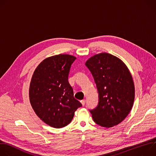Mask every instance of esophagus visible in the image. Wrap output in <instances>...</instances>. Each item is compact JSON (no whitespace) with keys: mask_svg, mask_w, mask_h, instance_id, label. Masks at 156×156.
<instances>
[{"mask_svg":"<svg viewBox=\"0 0 156 156\" xmlns=\"http://www.w3.org/2000/svg\"><path fill=\"white\" fill-rule=\"evenodd\" d=\"M85 102H86V101H85V100H81V103L82 104V105H83V106L84 105Z\"/></svg>","mask_w":156,"mask_h":156,"instance_id":"esophagus-1","label":"esophagus"}]
</instances>
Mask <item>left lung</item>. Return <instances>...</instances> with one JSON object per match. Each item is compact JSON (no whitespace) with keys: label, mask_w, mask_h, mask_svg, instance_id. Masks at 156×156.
Segmentation results:
<instances>
[{"label":"left lung","mask_w":156,"mask_h":156,"mask_svg":"<svg viewBox=\"0 0 156 156\" xmlns=\"http://www.w3.org/2000/svg\"><path fill=\"white\" fill-rule=\"evenodd\" d=\"M85 65L94 78L99 94L98 105L90 110L93 120L105 128L119 124L129 113L135 100V85L127 66L108 53L91 57Z\"/></svg>","instance_id":"obj_1"}]
</instances>
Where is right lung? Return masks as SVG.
Returning <instances> with one entry per match:
<instances>
[{"instance_id": "right-lung-1", "label": "right lung", "mask_w": 156, "mask_h": 156, "mask_svg": "<svg viewBox=\"0 0 156 156\" xmlns=\"http://www.w3.org/2000/svg\"><path fill=\"white\" fill-rule=\"evenodd\" d=\"M76 57L59 54L44 59L33 75L29 90L36 114L48 125L60 128L69 125L82 104L74 98L68 78Z\"/></svg>"}]
</instances>
